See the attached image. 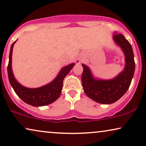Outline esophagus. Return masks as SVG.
Instances as JSON below:
<instances>
[{"instance_id":"34e87169","label":"esophagus","mask_w":146,"mask_h":146,"mask_svg":"<svg viewBox=\"0 0 146 146\" xmlns=\"http://www.w3.org/2000/svg\"><path fill=\"white\" fill-rule=\"evenodd\" d=\"M80 62V61L78 60H76V63H77V64H79Z\"/></svg>"}]
</instances>
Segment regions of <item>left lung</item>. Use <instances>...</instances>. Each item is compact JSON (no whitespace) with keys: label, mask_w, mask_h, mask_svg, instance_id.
Returning a JSON list of instances; mask_svg holds the SVG:
<instances>
[{"label":"left lung","mask_w":146,"mask_h":146,"mask_svg":"<svg viewBox=\"0 0 146 146\" xmlns=\"http://www.w3.org/2000/svg\"><path fill=\"white\" fill-rule=\"evenodd\" d=\"M113 38L124 52L125 60V68L115 78L108 80L94 78L89 68L82 64V83L84 92L90 98L103 104L114 103L123 96L130 86L135 71L134 56L130 43L121 34H114Z\"/></svg>","instance_id":"8db88e82"}]
</instances>
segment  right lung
<instances>
[{
    "label": "right lung",
    "instance_id": "obj_1",
    "mask_svg": "<svg viewBox=\"0 0 146 146\" xmlns=\"http://www.w3.org/2000/svg\"><path fill=\"white\" fill-rule=\"evenodd\" d=\"M15 42H14L11 45L9 54V64L7 66L8 76H9L10 84L15 93L25 103L33 106H43L54 102L58 98L60 95L64 79L74 67V63L70 64L62 68L56 78L48 84L38 88H28L20 84L16 80L13 73L12 54H13V46Z\"/></svg>",
    "mask_w": 146,
    "mask_h": 146
}]
</instances>
